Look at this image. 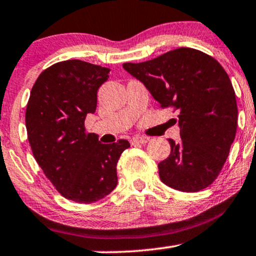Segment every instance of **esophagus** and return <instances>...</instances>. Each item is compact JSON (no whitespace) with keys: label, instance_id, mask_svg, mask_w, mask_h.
Segmentation results:
<instances>
[{"label":"esophagus","instance_id":"esophagus-1","mask_svg":"<svg viewBox=\"0 0 256 256\" xmlns=\"http://www.w3.org/2000/svg\"><path fill=\"white\" fill-rule=\"evenodd\" d=\"M148 140H149V138H145V136H136V138L130 140V144L132 145L145 144V142H148Z\"/></svg>","mask_w":256,"mask_h":256}]
</instances>
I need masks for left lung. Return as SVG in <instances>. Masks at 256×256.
I'll return each instance as SVG.
<instances>
[{
  "instance_id": "1",
  "label": "left lung",
  "mask_w": 256,
  "mask_h": 256,
  "mask_svg": "<svg viewBox=\"0 0 256 256\" xmlns=\"http://www.w3.org/2000/svg\"><path fill=\"white\" fill-rule=\"evenodd\" d=\"M160 107L178 111L180 140L158 164L161 180L180 192H199L218 177L237 132L238 108L230 76L214 57L180 48L140 63H123Z\"/></svg>"
}]
</instances>
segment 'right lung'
Segmentation results:
<instances>
[{"label": "right lung", "instance_id": "add662e5", "mask_svg": "<svg viewBox=\"0 0 256 256\" xmlns=\"http://www.w3.org/2000/svg\"><path fill=\"white\" fill-rule=\"evenodd\" d=\"M108 74V68L79 60L57 62L38 76L26 105L35 160L57 192L79 204L98 202L116 188L117 162L130 146L124 139L101 144L85 129Z\"/></svg>", "mask_w": 256, "mask_h": 256}]
</instances>
